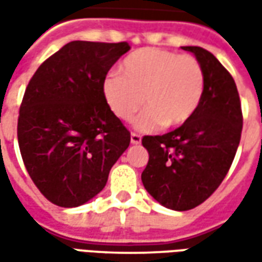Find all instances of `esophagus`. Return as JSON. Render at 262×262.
Here are the masks:
<instances>
[{"label": "esophagus", "instance_id": "esophagus-1", "mask_svg": "<svg viewBox=\"0 0 262 262\" xmlns=\"http://www.w3.org/2000/svg\"><path fill=\"white\" fill-rule=\"evenodd\" d=\"M131 143L133 144H140L141 143V136L137 133H131Z\"/></svg>", "mask_w": 262, "mask_h": 262}]
</instances>
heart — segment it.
<instances>
[{"instance_id":"b5f03b06","label":"heart","mask_w":262,"mask_h":262,"mask_svg":"<svg viewBox=\"0 0 262 262\" xmlns=\"http://www.w3.org/2000/svg\"><path fill=\"white\" fill-rule=\"evenodd\" d=\"M206 89V76L192 55H179L160 48H141L121 62V74L111 73L102 83L106 103L116 118L137 121L141 129L186 124L195 115Z\"/></svg>"}]
</instances>
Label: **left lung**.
Listing matches in <instances>:
<instances>
[{
  "label": "left lung",
  "instance_id": "obj_1",
  "mask_svg": "<svg viewBox=\"0 0 262 262\" xmlns=\"http://www.w3.org/2000/svg\"><path fill=\"white\" fill-rule=\"evenodd\" d=\"M204 70L201 105L186 124L163 136H144L148 163L141 173L147 192L162 206L185 211L204 203L223 182L242 133V107L233 77L200 46H182Z\"/></svg>",
  "mask_w": 262,
  "mask_h": 262
}]
</instances>
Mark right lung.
I'll return each mask as SVG.
<instances>
[{"mask_svg":"<svg viewBox=\"0 0 262 262\" xmlns=\"http://www.w3.org/2000/svg\"><path fill=\"white\" fill-rule=\"evenodd\" d=\"M126 42L74 40L43 61L26 87L17 138L27 173L46 200L78 207L97 195L131 134L102 83Z\"/></svg>","mask_w":262,"mask_h":262,"instance_id":"1","label":"right lung"}]
</instances>
